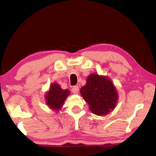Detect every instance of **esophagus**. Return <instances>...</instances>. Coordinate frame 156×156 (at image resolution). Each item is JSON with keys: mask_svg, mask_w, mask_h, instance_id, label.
<instances>
[{"mask_svg": "<svg viewBox=\"0 0 156 156\" xmlns=\"http://www.w3.org/2000/svg\"><path fill=\"white\" fill-rule=\"evenodd\" d=\"M72 91L73 94H78V92H79L78 86H73L72 89Z\"/></svg>", "mask_w": 156, "mask_h": 156, "instance_id": "obj_1", "label": "esophagus"}]
</instances>
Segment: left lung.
Masks as SVG:
<instances>
[{
  "label": "left lung",
  "mask_w": 156,
  "mask_h": 156,
  "mask_svg": "<svg viewBox=\"0 0 156 156\" xmlns=\"http://www.w3.org/2000/svg\"><path fill=\"white\" fill-rule=\"evenodd\" d=\"M80 94L91 112L98 115H107L114 109L118 98L117 90L110 79L96 73L88 76Z\"/></svg>",
  "instance_id": "left-lung-1"
}]
</instances>
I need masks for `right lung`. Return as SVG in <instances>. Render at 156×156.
Returning a JSON list of instances; mask_svg holds the SVG:
<instances>
[{"label":"right lung","instance_id":"1","mask_svg":"<svg viewBox=\"0 0 156 156\" xmlns=\"http://www.w3.org/2000/svg\"><path fill=\"white\" fill-rule=\"evenodd\" d=\"M69 94L70 91L68 89H62L59 84L52 83L49 91L46 94V103L50 109L58 112Z\"/></svg>","mask_w":156,"mask_h":156}]
</instances>
